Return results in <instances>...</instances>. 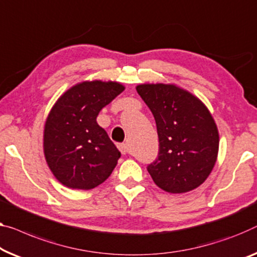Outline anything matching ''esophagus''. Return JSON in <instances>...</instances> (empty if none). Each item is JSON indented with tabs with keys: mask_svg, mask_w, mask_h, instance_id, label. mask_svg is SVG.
<instances>
[{
	"mask_svg": "<svg viewBox=\"0 0 257 257\" xmlns=\"http://www.w3.org/2000/svg\"><path fill=\"white\" fill-rule=\"evenodd\" d=\"M117 148H118V150L121 151L122 155H125V153L128 152V145L127 144L120 143V144H117Z\"/></svg>",
	"mask_w": 257,
	"mask_h": 257,
	"instance_id": "obj_1",
	"label": "esophagus"
}]
</instances>
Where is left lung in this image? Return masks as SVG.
<instances>
[{
  "label": "left lung",
  "mask_w": 257,
  "mask_h": 257,
  "mask_svg": "<svg viewBox=\"0 0 257 257\" xmlns=\"http://www.w3.org/2000/svg\"><path fill=\"white\" fill-rule=\"evenodd\" d=\"M137 93L153 114L159 153L148 172L167 193L182 194L205 181L216 164L219 135L203 102L173 84H141Z\"/></svg>",
  "instance_id": "obj_1"
}]
</instances>
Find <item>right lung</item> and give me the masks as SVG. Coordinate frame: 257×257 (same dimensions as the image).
Here are the masks:
<instances>
[{"mask_svg": "<svg viewBox=\"0 0 257 257\" xmlns=\"http://www.w3.org/2000/svg\"><path fill=\"white\" fill-rule=\"evenodd\" d=\"M124 86L117 82H82L57 99L44 130L48 167L68 188L89 190L112 174L120 151L97 123V116Z\"/></svg>", "mask_w": 257, "mask_h": 257, "instance_id": "obj_1", "label": "right lung"}]
</instances>
